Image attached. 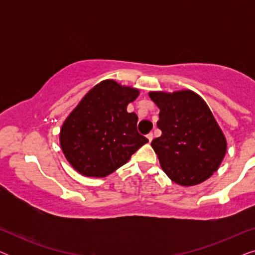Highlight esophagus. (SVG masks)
<instances>
[{
	"mask_svg": "<svg viewBox=\"0 0 255 255\" xmlns=\"http://www.w3.org/2000/svg\"><path fill=\"white\" fill-rule=\"evenodd\" d=\"M147 139H148L149 142H151V141L153 140V133H152V132H151V133L147 134Z\"/></svg>",
	"mask_w": 255,
	"mask_h": 255,
	"instance_id": "esophagus-1",
	"label": "esophagus"
}]
</instances>
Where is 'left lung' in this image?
I'll return each mask as SVG.
<instances>
[{
	"label": "left lung",
	"mask_w": 255,
	"mask_h": 255,
	"mask_svg": "<svg viewBox=\"0 0 255 255\" xmlns=\"http://www.w3.org/2000/svg\"><path fill=\"white\" fill-rule=\"evenodd\" d=\"M159 107L162 134L151 145L167 176L180 186H195L218 169L226 139L207 103L191 90L151 92Z\"/></svg>",
	"instance_id": "left-lung-1"
}]
</instances>
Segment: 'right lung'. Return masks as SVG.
Segmentation results:
<instances>
[{
	"label": "right lung",
	"mask_w": 255,
	"mask_h": 255,
	"mask_svg": "<svg viewBox=\"0 0 255 255\" xmlns=\"http://www.w3.org/2000/svg\"><path fill=\"white\" fill-rule=\"evenodd\" d=\"M138 95V89L114 80L86 94L60 130L62 152L73 168L85 176L104 177L148 141L137 131V115L127 111Z\"/></svg>",
	"instance_id": "right-lung-1"
}]
</instances>
